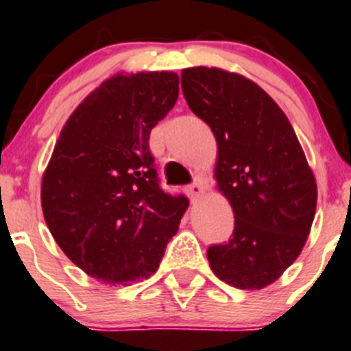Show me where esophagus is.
I'll list each match as a JSON object with an SVG mask.
<instances>
[{
	"mask_svg": "<svg viewBox=\"0 0 351 351\" xmlns=\"http://www.w3.org/2000/svg\"><path fill=\"white\" fill-rule=\"evenodd\" d=\"M205 189L206 188H205V184H203V181H196L195 184H191V186H188V188H186V193H188L189 198L195 202V199H198L199 196L205 193Z\"/></svg>",
	"mask_w": 351,
	"mask_h": 351,
	"instance_id": "34e87169",
	"label": "esophagus"
}]
</instances>
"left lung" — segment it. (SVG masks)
I'll return each mask as SVG.
<instances>
[{
	"label": "left lung",
	"mask_w": 351,
	"mask_h": 351,
	"mask_svg": "<svg viewBox=\"0 0 351 351\" xmlns=\"http://www.w3.org/2000/svg\"><path fill=\"white\" fill-rule=\"evenodd\" d=\"M188 106L217 141V188L234 212L232 238L206 252L220 281L238 289L272 285L310 234L317 184L279 105L250 79L217 66L181 73Z\"/></svg>",
	"instance_id": "1"
}]
</instances>
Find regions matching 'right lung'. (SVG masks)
<instances>
[{"instance_id":"1","label":"right lung","mask_w":351,"mask_h":351,"mask_svg":"<svg viewBox=\"0 0 351 351\" xmlns=\"http://www.w3.org/2000/svg\"><path fill=\"white\" fill-rule=\"evenodd\" d=\"M178 96V73L119 72L60 132L43 173V213L62 252L98 281L148 279L178 232L189 202L160 188L148 143Z\"/></svg>"}]
</instances>
